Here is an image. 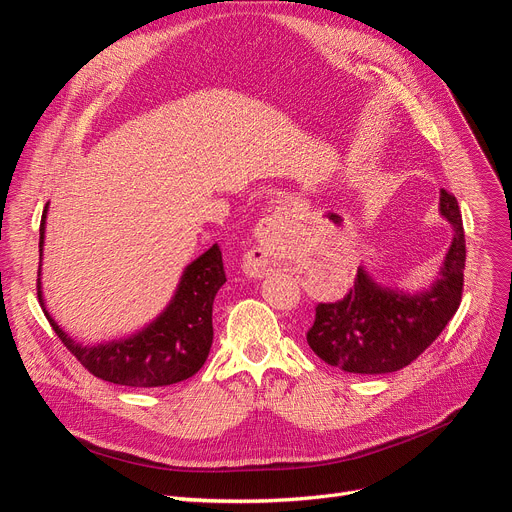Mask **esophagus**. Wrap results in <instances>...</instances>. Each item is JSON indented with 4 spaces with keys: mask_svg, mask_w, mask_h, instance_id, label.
<instances>
[{
    "mask_svg": "<svg viewBox=\"0 0 512 512\" xmlns=\"http://www.w3.org/2000/svg\"><path fill=\"white\" fill-rule=\"evenodd\" d=\"M284 222L286 211L277 207L271 211L267 218H262L256 226V245L252 252L247 254V271L252 275H262L269 271L271 265H275V258L284 247Z\"/></svg>",
    "mask_w": 512,
    "mask_h": 512,
    "instance_id": "1",
    "label": "esophagus"
}]
</instances>
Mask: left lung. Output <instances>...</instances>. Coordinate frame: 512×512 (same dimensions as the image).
I'll return each instance as SVG.
<instances>
[{
	"label": "left lung",
	"mask_w": 512,
	"mask_h": 512,
	"mask_svg": "<svg viewBox=\"0 0 512 512\" xmlns=\"http://www.w3.org/2000/svg\"><path fill=\"white\" fill-rule=\"evenodd\" d=\"M438 211L451 224L453 239L431 286L416 292L389 288L359 267L354 288L342 301L316 307L307 344L324 363L350 374H391L436 342L461 303L466 269L457 198L442 190Z\"/></svg>",
	"instance_id": "obj_1"
}]
</instances>
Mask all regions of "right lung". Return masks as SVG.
Returning a JSON list of instances; mask_svg holds the SVG:
<instances>
[{
    "label": "right lung",
    "instance_id": "add662e5",
    "mask_svg": "<svg viewBox=\"0 0 512 512\" xmlns=\"http://www.w3.org/2000/svg\"><path fill=\"white\" fill-rule=\"evenodd\" d=\"M46 211H49V205L44 207L40 224L38 299L46 320L51 322L64 346L81 361L89 374L113 384L151 389V386H168L192 378L209 356L213 344V299L226 284L218 243L183 269L173 299L147 327L128 337L83 346L61 329L49 309L44 307L40 275Z\"/></svg>",
    "mask_w": 512,
    "mask_h": 512
}]
</instances>
